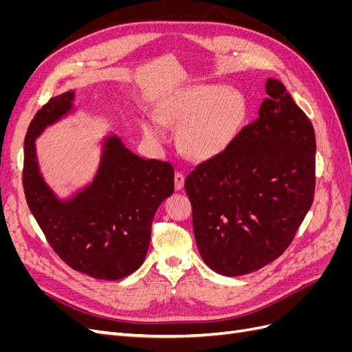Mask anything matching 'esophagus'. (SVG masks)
Returning <instances> with one entry per match:
<instances>
[{
	"label": "esophagus",
	"mask_w": 352,
	"mask_h": 352,
	"mask_svg": "<svg viewBox=\"0 0 352 352\" xmlns=\"http://www.w3.org/2000/svg\"><path fill=\"white\" fill-rule=\"evenodd\" d=\"M184 184H185V176L182 172H176L175 173V188L177 190H180L184 188Z\"/></svg>",
	"instance_id": "34e87169"
}]
</instances>
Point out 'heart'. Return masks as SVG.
Instances as JSON below:
<instances>
[{"label": "heart", "instance_id": "1", "mask_svg": "<svg viewBox=\"0 0 352 352\" xmlns=\"http://www.w3.org/2000/svg\"><path fill=\"white\" fill-rule=\"evenodd\" d=\"M248 107L236 89L217 85H198L185 91L164 110L163 119L182 126L180 145L195 160H210L225 153L235 142L247 120ZM148 132L162 135V127L153 123Z\"/></svg>", "mask_w": 352, "mask_h": 352}]
</instances>
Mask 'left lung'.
Instances as JSON below:
<instances>
[{"label": "left lung", "mask_w": 352, "mask_h": 352, "mask_svg": "<svg viewBox=\"0 0 352 352\" xmlns=\"http://www.w3.org/2000/svg\"><path fill=\"white\" fill-rule=\"evenodd\" d=\"M258 119L185 179L197 247L210 269L241 276L285 252L316 189V135L283 83L269 79Z\"/></svg>", "instance_id": "8db88e82"}]
</instances>
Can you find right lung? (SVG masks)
Returning <instances> with one entry per match:
<instances>
[{"label": "right lung", "instance_id": "add662e5", "mask_svg": "<svg viewBox=\"0 0 352 352\" xmlns=\"http://www.w3.org/2000/svg\"><path fill=\"white\" fill-rule=\"evenodd\" d=\"M73 92L51 98L32 119L25 138L23 189L39 228L58 257L95 279L117 280L141 267L151 239V223L173 194V166L144 160L117 136L104 142L94 182L70 201H58L36 162L35 140L72 109Z\"/></svg>", "mask_w": 352, "mask_h": 352}]
</instances>
